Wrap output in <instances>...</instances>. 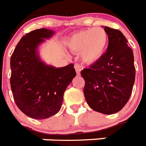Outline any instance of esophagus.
<instances>
[{"label": "esophagus", "instance_id": "obj_1", "mask_svg": "<svg viewBox=\"0 0 146 146\" xmlns=\"http://www.w3.org/2000/svg\"><path fill=\"white\" fill-rule=\"evenodd\" d=\"M74 67H75L76 72L77 75H80V72H81V70H82V66H81L79 64H75Z\"/></svg>", "mask_w": 146, "mask_h": 146}]
</instances>
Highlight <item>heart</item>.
<instances>
[{
  "mask_svg": "<svg viewBox=\"0 0 146 146\" xmlns=\"http://www.w3.org/2000/svg\"><path fill=\"white\" fill-rule=\"evenodd\" d=\"M108 35L102 27L90 28L73 34L67 41L71 52L80 54L81 59L87 64L95 63L102 57L107 48Z\"/></svg>",
  "mask_w": 146,
  "mask_h": 146,
  "instance_id": "heart-1",
  "label": "heart"
}]
</instances>
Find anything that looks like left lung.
Returning a JSON list of instances; mask_svg holds the SVG:
<instances>
[{"mask_svg":"<svg viewBox=\"0 0 146 146\" xmlns=\"http://www.w3.org/2000/svg\"><path fill=\"white\" fill-rule=\"evenodd\" d=\"M108 35L107 51L101 58L81 71L85 81L84 95L93 110L113 114L129 100L135 81L133 51L118 29L105 27Z\"/></svg>","mask_w":146,"mask_h":146,"instance_id":"8db88e82","label":"left lung"}]
</instances>
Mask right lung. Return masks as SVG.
<instances>
[{"instance_id": "add662e5", "label": "right lung", "mask_w": 146, "mask_h": 146, "mask_svg": "<svg viewBox=\"0 0 146 146\" xmlns=\"http://www.w3.org/2000/svg\"><path fill=\"white\" fill-rule=\"evenodd\" d=\"M51 29H35L23 36L10 58V84L17 106L35 119L58 112L64 93L76 76L73 64L63 67L47 65L41 59L38 46L54 35Z\"/></svg>"}]
</instances>
